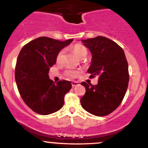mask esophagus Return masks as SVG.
Wrapping results in <instances>:
<instances>
[{"label": "esophagus", "mask_w": 148, "mask_h": 148, "mask_svg": "<svg viewBox=\"0 0 148 148\" xmlns=\"http://www.w3.org/2000/svg\"><path fill=\"white\" fill-rule=\"evenodd\" d=\"M79 82H71V86H72L73 87L77 86H79Z\"/></svg>", "instance_id": "esophagus-1"}]
</instances>
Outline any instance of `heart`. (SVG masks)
Instances as JSON below:
<instances>
[{"instance_id": "1", "label": "heart", "mask_w": 148, "mask_h": 148, "mask_svg": "<svg viewBox=\"0 0 148 148\" xmlns=\"http://www.w3.org/2000/svg\"><path fill=\"white\" fill-rule=\"evenodd\" d=\"M72 50L73 52L75 53L76 56L79 57L80 59H84L85 57H86L88 54L87 48H86L84 45L80 44V43H77V44L74 45V46L72 47ZM63 55H64V50H60L59 53L57 55L56 60L58 62L60 61ZM65 74L66 77L71 78V79H73V78H75L77 77L78 74H79V71L77 70H67L66 71Z\"/></svg>"}]
</instances>
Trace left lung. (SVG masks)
Masks as SVG:
<instances>
[{
  "mask_svg": "<svg viewBox=\"0 0 148 148\" xmlns=\"http://www.w3.org/2000/svg\"><path fill=\"white\" fill-rule=\"evenodd\" d=\"M92 53L88 73L90 78L98 77L97 85L82 82L86 93L81 105L95 116H106L119 107L127 90L129 66L122 48L106 37L82 40Z\"/></svg>",
  "mask_w": 148,
  "mask_h": 148,
  "instance_id": "obj_1",
  "label": "left lung"
}]
</instances>
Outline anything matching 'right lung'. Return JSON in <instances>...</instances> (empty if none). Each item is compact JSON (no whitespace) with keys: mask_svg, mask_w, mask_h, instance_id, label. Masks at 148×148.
Masks as SVG:
<instances>
[{"mask_svg":"<svg viewBox=\"0 0 148 148\" xmlns=\"http://www.w3.org/2000/svg\"><path fill=\"white\" fill-rule=\"evenodd\" d=\"M73 39L60 41L39 37L24 45L15 66L16 84L26 105L36 113L47 115L58 111L64 105V98L71 88L70 82L55 84L48 76L50 67L56 62L60 50Z\"/></svg>","mask_w":148,"mask_h":148,"instance_id":"add662e5","label":"right lung"}]
</instances>
